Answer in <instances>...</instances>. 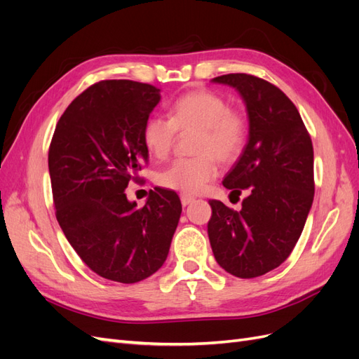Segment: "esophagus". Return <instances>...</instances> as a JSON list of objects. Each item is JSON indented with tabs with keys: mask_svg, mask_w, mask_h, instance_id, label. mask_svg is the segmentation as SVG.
I'll return each mask as SVG.
<instances>
[{
	"mask_svg": "<svg viewBox=\"0 0 359 359\" xmlns=\"http://www.w3.org/2000/svg\"><path fill=\"white\" fill-rule=\"evenodd\" d=\"M191 202H194V198L190 196V194H181V203H182V206H187Z\"/></svg>",
	"mask_w": 359,
	"mask_h": 359,
	"instance_id": "1",
	"label": "esophagus"
}]
</instances>
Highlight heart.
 Returning a JSON list of instances; mask_svg holds the SVG:
<instances>
[{
	"mask_svg": "<svg viewBox=\"0 0 359 359\" xmlns=\"http://www.w3.org/2000/svg\"><path fill=\"white\" fill-rule=\"evenodd\" d=\"M169 116H149L142 130L144 145L156 158H165L180 132L196 130L193 151L198 156L173 160L157 173L161 187L189 194L201 193L212 181L219 168L217 160L229 163L244 148L247 119L231 109L223 95L211 90H196L181 95L170 104Z\"/></svg>",
	"mask_w": 359,
	"mask_h": 359,
	"instance_id": "heart-1",
	"label": "heart"
}]
</instances>
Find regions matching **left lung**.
<instances>
[{"instance_id": "1", "label": "left lung", "mask_w": 359, "mask_h": 359, "mask_svg": "<svg viewBox=\"0 0 359 359\" xmlns=\"http://www.w3.org/2000/svg\"><path fill=\"white\" fill-rule=\"evenodd\" d=\"M212 82L232 86L245 104L248 140L223 186L247 196L240 211L210 201L208 236L217 264L253 278L283 264L299 240L314 198L313 145L295 104L276 85L245 73Z\"/></svg>"}]
</instances>
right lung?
Returning <instances> with one entry per match:
<instances>
[{"instance_id":"add662e5","label":"right lung","mask_w":359,"mask_h":359,"mask_svg":"<svg viewBox=\"0 0 359 359\" xmlns=\"http://www.w3.org/2000/svg\"><path fill=\"white\" fill-rule=\"evenodd\" d=\"M160 100L148 83H94L61 115L49 148L64 235L86 266L118 283H137L161 268L182 211L172 190H151L144 208L126 196L148 161L142 130Z\"/></svg>"}]
</instances>
